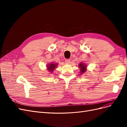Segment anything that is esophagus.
Segmentation results:
<instances>
[{"label": "esophagus", "mask_w": 127, "mask_h": 127, "mask_svg": "<svg viewBox=\"0 0 127 127\" xmlns=\"http://www.w3.org/2000/svg\"><path fill=\"white\" fill-rule=\"evenodd\" d=\"M65 63H66L67 64H70V60H69V59H66V60H65Z\"/></svg>", "instance_id": "1"}]
</instances>
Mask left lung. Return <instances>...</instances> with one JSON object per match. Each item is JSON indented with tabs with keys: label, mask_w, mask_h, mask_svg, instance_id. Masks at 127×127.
Returning <instances> with one entry per match:
<instances>
[{
	"label": "left lung",
	"mask_w": 127,
	"mask_h": 127,
	"mask_svg": "<svg viewBox=\"0 0 127 127\" xmlns=\"http://www.w3.org/2000/svg\"><path fill=\"white\" fill-rule=\"evenodd\" d=\"M79 68H80V73L81 74H84L86 71V64H84L83 63H80L78 65Z\"/></svg>",
	"instance_id": "left-lung-1"
}]
</instances>
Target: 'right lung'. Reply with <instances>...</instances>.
Wrapping results in <instances>:
<instances>
[{"label": "right lung", "instance_id": "obj_1", "mask_svg": "<svg viewBox=\"0 0 127 127\" xmlns=\"http://www.w3.org/2000/svg\"><path fill=\"white\" fill-rule=\"evenodd\" d=\"M57 66H58V64H57L51 63V64H50L48 65H47V67L48 70V71L49 72H53V70H55V69L56 68Z\"/></svg>", "mask_w": 127, "mask_h": 127}]
</instances>
